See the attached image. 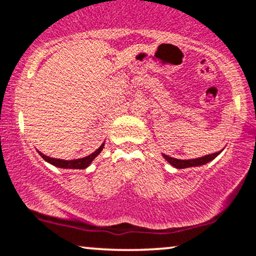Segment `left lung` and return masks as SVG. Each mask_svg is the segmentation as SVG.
Returning <instances> with one entry per match:
<instances>
[{
	"instance_id": "obj_1",
	"label": "left lung",
	"mask_w": 256,
	"mask_h": 256,
	"mask_svg": "<svg viewBox=\"0 0 256 256\" xmlns=\"http://www.w3.org/2000/svg\"><path fill=\"white\" fill-rule=\"evenodd\" d=\"M220 152H214V154H211V155H206V156H202V158H193V160H178V158H170V156H167V155H163V158H164L167 161L170 163L172 166H174L175 168H178V169H184V168H188V167H198V166H202V164H206L208 162L212 161L214 158H216L218 155H220Z\"/></svg>"
}]
</instances>
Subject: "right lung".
<instances>
[{
	"label": "right lung",
	"instance_id": "right-lung-1",
	"mask_svg": "<svg viewBox=\"0 0 256 256\" xmlns=\"http://www.w3.org/2000/svg\"><path fill=\"white\" fill-rule=\"evenodd\" d=\"M104 143H102L100 146V148L98 149L95 150V152L93 154H90V155L86 156V158H78V160H70V161H66V160H60V158H48V156L44 155V154H42L40 152L39 155L42 156V158L45 160L46 162L51 163V164L56 166V167L58 168H68V169H84L87 168L89 164H90L92 162H93V160L96 158V156L100 154L101 152H102L104 149Z\"/></svg>",
	"mask_w": 256,
	"mask_h": 256
}]
</instances>
